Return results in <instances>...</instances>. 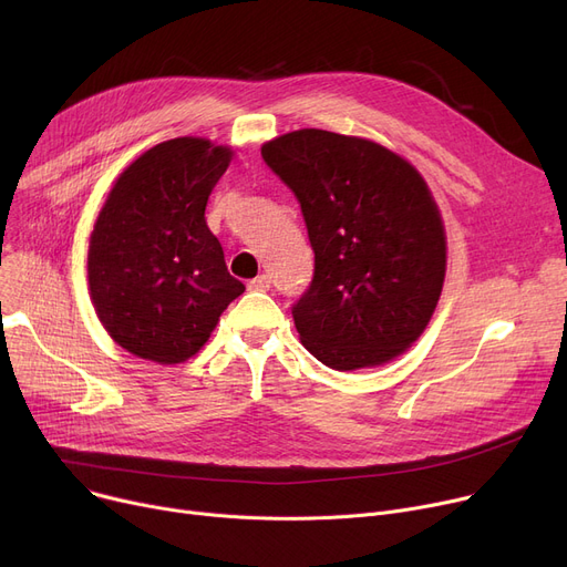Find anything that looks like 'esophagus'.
<instances>
[{"label": "esophagus", "mask_w": 567, "mask_h": 567, "mask_svg": "<svg viewBox=\"0 0 567 567\" xmlns=\"http://www.w3.org/2000/svg\"><path fill=\"white\" fill-rule=\"evenodd\" d=\"M248 287H250L252 291H266L268 287H271V276H266V274H261V276L252 278V280L248 282Z\"/></svg>", "instance_id": "1"}]
</instances>
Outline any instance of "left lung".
<instances>
[{
    "mask_svg": "<svg viewBox=\"0 0 567 567\" xmlns=\"http://www.w3.org/2000/svg\"><path fill=\"white\" fill-rule=\"evenodd\" d=\"M301 204L312 282L291 315L317 361L347 372L421 338L445 278V231L423 176L389 148L303 128L261 146Z\"/></svg>",
    "mask_w": 567,
    "mask_h": 567,
    "instance_id": "8db88e82",
    "label": "left lung"
}]
</instances>
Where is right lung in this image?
<instances>
[{
  "label": "right lung",
  "instance_id": "1",
  "mask_svg": "<svg viewBox=\"0 0 567 567\" xmlns=\"http://www.w3.org/2000/svg\"><path fill=\"white\" fill-rule=\"evenodd\" d=\"M231 148L204 137L161 142L110 190L89 241V291L116 344L161 365L195 355L246 291L229 276L204 212Z\"/></svg>",
  "mask_w": 567,
  "mask_h": 567
}]
</instances>
